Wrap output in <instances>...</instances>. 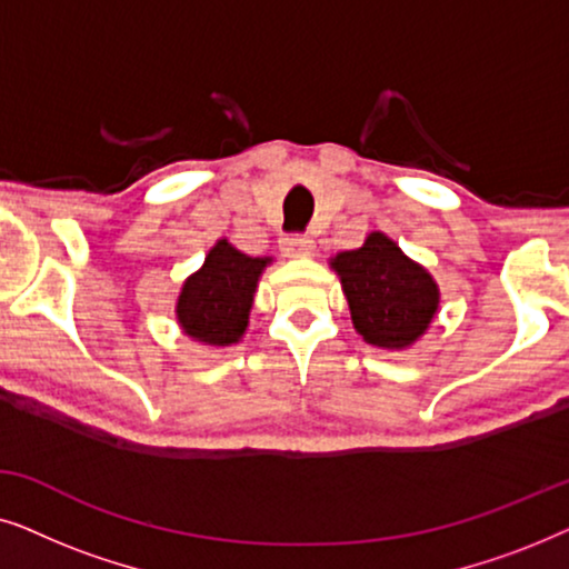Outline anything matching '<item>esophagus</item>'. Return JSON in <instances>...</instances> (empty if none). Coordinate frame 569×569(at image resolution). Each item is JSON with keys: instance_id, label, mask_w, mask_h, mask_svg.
<instances>
[{"instance_id": "34e87169", "label": "esophagus", "mask_w": 569, "mask_h": 569, "mask_svg": "<svg viewBox=\"0 0 569 569\" xmlns=\"http://www.w3.org/2000/svg\"><path fill=\"white\" fill-rule=\"evenodd\" d=\"M279 248H282V253L287 256V259H308V256H313L316 243L310 238H302V236H287L279 240Z\"/></svg>"}]
</instances>
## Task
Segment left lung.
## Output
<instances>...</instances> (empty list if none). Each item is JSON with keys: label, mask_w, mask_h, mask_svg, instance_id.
Segmentation results:
<instances>
[{"label": "left lung", "mask_w": 569, "mask_h": 569, "mask_svg": "<svg viewBox=\"0 0 569 569\" xmlns=\"http://www.w3.org/2000/svg\"><path fill=\"white\" fill-rule=\"evenodd\" d=\"M352 326L372 347H415L440 310V287L386 232L372 230L355 251L331 256Z\"/></svg>", "instance_id": "1"}]
</instances>
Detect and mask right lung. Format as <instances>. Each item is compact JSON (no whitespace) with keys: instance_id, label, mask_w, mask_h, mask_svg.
<instances>
[{"instance_id":"right-lung-1","label":"right lung","mask_w":569,"mask_h":569,"mask_svg":"<svg viewBox=\"0 0 569 569\" xmlns=\"http://www.w3.org/2000/svg\"><path fill=\"white\" fill-rule=\"evenodd\" d=\"M271 256L253 259L228 238L209 248L204 263L186 277L176 300V321L191 341L204 347H230L243 339L253 298Z\"/></svg>"}]
</instances>
